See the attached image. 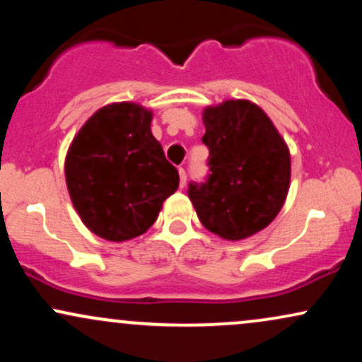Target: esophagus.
Segmentation results:
<instances>
[{"instance_id":"obj_1","label":"esophagus","mask_w":362,"mask_h":362,"mask_svg":"<svg viewBox=\"0 0 362 362\" xmlns=\"http://www.w3.org/2000/svg\"><path fill=\"white\" fill-rule=\"evenodd\" d=\"M178 175H180V189H184L185 184H187V172L184 167L178 168Z\"/></svg>"}]
</instances>
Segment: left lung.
<instances>
[{
  "mask_svg": "<svg viewBox=\"0 0 362 362\" xmlns=\"http://www.w3.org/2000/svg\"><path fill=\"white\" fill-rule=\"evenodd\" d=\"M209 148L206 182H190L201 223L224 240L248 238L276 218L286 201L291 156L272 120L255 103L226 100L202 114Z\"/></svg>",
  "mask_w": 362,
  "mask_h": 362,
  "instance_id": "8db88e82",
  "label": "left lung"
}]
</instances>
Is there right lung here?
I'll return each mask as SVG.
<instances>
[{"mask_svg": "<svg viewBox=\"0 0 362 362\" xmlns=\"http://www.w3.org/2000/svg\"><path fill=\"white\" fill-rule=\"evenodd\" d=\"M153 114L138 103H110L95 112L66 155V184L90 231L124 242L156 221L178 189V172L151 134Z\"/></svg>", "mask_w": 362, "mask_h": 362, "instance_id": "right-lung-1", "label": "right lung"}]
</instances>
